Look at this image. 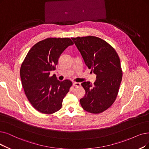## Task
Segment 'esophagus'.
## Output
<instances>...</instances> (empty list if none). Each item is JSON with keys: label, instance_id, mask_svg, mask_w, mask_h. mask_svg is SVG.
I'll use <instances>...</instances> for the list:
<instances>
[{"label": "esophagus", "instance_id": "34e87169", "mask_svg": "<svg viewBox=\"0 0 149 149\" xmlns=\"http://www.w3.org/2000/svg\"><path fill=\"white\" fill-rule=\"evenodd\" d=\"M73 86L74 87H79V86H81V84L79 82H73Z\"/></svg>", "mask_w": 149, "mask_h": 149}]
</instances>
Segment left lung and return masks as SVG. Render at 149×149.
Returning <instances> with one entry per match:
<instances>
[{
  "mask_svg": "<svg viewBox=\"0 0 149 149\" xmlns=\"http://www.w3.org/2000/svg\"><path fill=\"white\" fill-rule=\"evenodd\" d=\"M81 52L87 67L97 75L92 85L84 82L86 91L80 103L85 111L99 114L114 103L122 78L120 58L115 49L104 40L97 37L71 38Z\"/></svg>",
  "mask_w": 149,
  "mask_h": 149,
  "instance_id": "obj_1",
  "label": "left lung"
}]
</instances>
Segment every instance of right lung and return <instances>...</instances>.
<instances>
[{
    "mask_svg": "<svg viewBox=\"0 0 149 149\" xmlns=\"http://www.w3.org/2000/svg\"><path fill=\"white\" fill-rule=\"evenodd\" d=\"M73 42L69 38H48L29 50L20 69L25 94L33 108L43 114H53L62 106L72 82L60 81L50 71L55 70L62 53Z\"/></svg>",
    "mask_w": 149,
    "mask_h": 149,
    "instance_id": "add662e5",
    "label": "right lung"
}]
</instances>
